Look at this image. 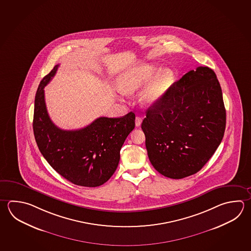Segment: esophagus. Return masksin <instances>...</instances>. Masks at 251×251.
<instances>
[{
  "mask_svg": "<svg viewBox=\"0 0 251 251\" xmlns=\"http://www.w3.org/2000/svg\"><path fill=\"white\" fill-rule=\"evenodd\" d=\"M142 117H140V116H137V117H136V122H135V123H136V126H137V127H139V126L141 125V123H142Z\"/></svg>",
  "mask_w": 251,
  "mask_h": 251,
  "instance_id": "1",
  "label": "esophagus"
}]
</instances>
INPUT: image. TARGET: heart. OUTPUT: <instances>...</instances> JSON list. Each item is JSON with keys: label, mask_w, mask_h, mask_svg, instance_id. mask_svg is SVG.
Here are the masks:
<instances>
[{"label": "heart", "mask_w": 251, "mask_h": 251, "mask_svg": "<svg viewBox=\"0 0 251 251\" xmlns=\"http://www.w3.org/2000/svg\"><path fill=\"white\" fill-rule=\"evenodd\" d=\"M156 70V67L151 64H142L128 69L119 77V90L123 94H131L142 87ZM174 78V73L169 68L157 72L139 95L141 103L147 106L156 104L172 85Z\"/></svg>", "instance_id": "1"}]
</instances>
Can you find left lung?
Returning a JSON list of instances; mask_svg holds the SVG:
<instances>
[{
	"label": "left lung",
	"instance_id": "left-lung-1",
	"mask_svg": "<svg viewBox=\"0 0 251 251\" xmlns=\"http://www.w3.org/2000/svg\"><path fill=\"white\" fill-rule=\"evenodd\" d=\"M146 113L141 128L148 158L159 173L173 179L201 171L226 129L222 90L207 66L186 73Z\"/></svg>",
	"mask_w": 251,
	"mask_h": 251
}]
</instances>
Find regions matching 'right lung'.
Returning <instances> with one entry per match:
<instances>
[{
	"label": "right lung",
	"instance_id": "obj_1",
	"mask_svg": "<svg viewBox=\"0 0 251 251\" xmlns=\"http://www.w3.org/2000/svg\"><path fill=\"white\" fill-rule=\"evenodd\" d=\"M58 65L41 80L34 100L33 128L39 150L49 164L75 185L96 187L116 171L120 151L135 128V114L121 118L100 117L85 128L64 130L50 118L44 87L56 75Z\"/></svg>",
	"mask_w": 251,
	"mask_h": 251
}]
</instances>
